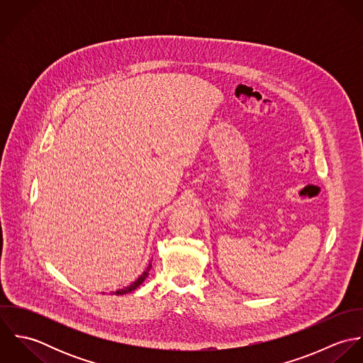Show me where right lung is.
I'll return each mask as SVG.
<instances>
[{
	"instance_id": "1",
	"label": "right lung",
	"mask_w": 363,
	"mask_h": 363,
	"mask_svg": "<svg viewBox=\"0 0 363 363\" xmlns=\"http://www.w3.org/2000/svg\"><path fill=\"white\" fill-rule=\"evenodd\" d=\"M151 267H152V264L150 262L148 264V267H147V269L133 282V284H130L128 286H124L123 289H117V291H114L113 292V295H125V294H130V292H133V291H135L144 281H145V278L150 275V269H151Z\"/></svg>"
}]
</instances>
